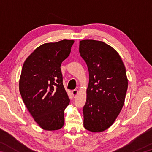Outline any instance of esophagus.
Instances as JSON below:
<instances>
[{
    "label": "esophagus",
    "instance_id": "obj_1",
    "mask_svg": "<svg viewBox=\"0 0 152 152\" xmlns=\"http://www.w3.org/2000/svg\"><path fill=\"white\" fill-rule=\"evenodd\" d=\"M72 95H73L74 98H75L76 96V95H78V91L77 89H74V90H72Z\"/></svg>",
    "mask_w": 152,
    "mask_h": 152
}]
</instances>
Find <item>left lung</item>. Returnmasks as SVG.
Masks as SVG:
<instances>
[{
	"label": "left lung",
	"instance_id": "1",
	"mask_svg": "<svg viewBox=\"0 0 152 152\" xmlns=\"http://www.w3.org/2000/svg\"><path fill=\"white\" fill-rule=\"evenodd\" d=\"M79 51L89 75L83 126L99 133L110 127L124 104L128 88L125 67L117 51L103 42L81 40Z\"/></svg>",
	"mask_w": 152,
	"mask_h": 152
}]
</instances>
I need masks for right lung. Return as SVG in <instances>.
Returning <instances> with one entry per match:
<instances>
[{
    "mask_svg": "<svg viewBox=\"0 0 152 152\" xmlns=\"http://www.w3.org/2000/svg\"><path fill=\"white\" fill-rule=\"evenodd\" d=\"M74 40H63L38 47L23 65L19 91L34 121L44 130L63 127L70 99L63 84L61 65L69 56Z\"/></svg>",
    "mask_w": 152,
    "mask_h": 152,
    "instance_id": "1",
    "label": "right lung"
}]
</instances>
